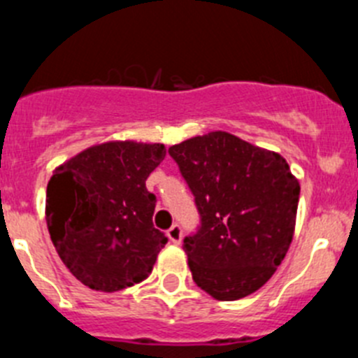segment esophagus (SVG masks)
Masks as SVG:
<instances>
[{"label": "esophagus", "mask_w": 358, "mask_h": 358, "mask_svg": "<svg viewBox=\"0 0 358 358\" xmlns=\"http://www.w3.org/2000/svg\"><path fill=\"white\" fill-rule=\"evenodd\" d=\"M166 235H169L170 242L173 243H181L182 240V227L179 224H173L169 231H166Z\"/></svg>", "instance_id": "34e87169"}]
</instances>
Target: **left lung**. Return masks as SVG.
Returning <instances> with one entry per match:
<instances>
[{"instance_id": "8db88e82", "label": "left lung", "mask_w": 358, "mask_h": 358, "mask_svg": "<svg viewBox=\"0 0 358 358\" xmlns=\"http://www.w3.org/2000/svg\"><path fill=\"white\" fill-rule=\"evenodd\" d=\"M199 211L182 249L194 281L218 301L264 287L285 258L299 182L280 154L229 132H208L169 148Z\"/></svg>"}]
</instances>
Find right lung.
Returning <instances> with one entry per match:
<instances>
[{"label":"right lung","mask_w":358,"mask_h":358,"mask_svg":"<svg viewBox=\"0 0 358 358\" xmlns=\"http://www.w3.org/2000/svg\"><path fill=\"white\" fill-rule=\"evenodd\" d=\"M164 145L110 141L61 164L46 188L57 252L85 287L116 292L143 281L169 238L154 227L156 195L145 186Z\"/></svg>","instance_id":"right-lung-1"}]
</instances>
